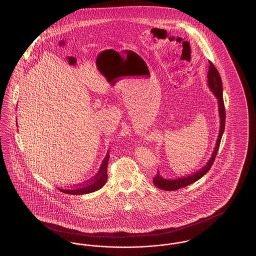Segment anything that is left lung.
Segmentation results:
<instances>
[{
	"label": "left lung",
	"instance_id": "8db88e82",
	"mask_svg": "<svg viewBox=\"0 0 256 256\" xmlns=\"http://www.w3.org/2000/svg\"><path fill=\"white\" fill-rule=\"evenodd\" d=\"M207 86H208L209 90L214 94V96L218 100V110H219L218 112H219L220 118L219 134H218V138H217L216 144L214 146L213 152L211 154V158H209L206 164L200 170H196L192 174L182 176V178H174V180L165 178L160 174L159 170H158V174L154 178V183L156 187H158L162 190H165V191L178 190V189H180L182 187L188 186V185L195 182L196 180H198L211 168V166H212V164L215 160V158L217 156L220 143V140H222V136L224 132L226 111H224V98H222V78L220 76L219 72L217 71V69L215 68V66L213 65V63L211 61H209V67H208V72H207Z\"/></svg>",
	"mask_w": 256,
	"mask_h": 256
}]
</instances>
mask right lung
I'll use <instances>...</instances> for the list:
<instances>
[{
	"instance_id": "1",
	"label": "right lung",
	"mask_w": 256,
	"mask_h": 256,
	"mask_svg": "<svg viewBox=\"0 0 256 256\" xmlns=\"http://www.w3.org/2000/svg\"><path fill=\"white\" fill-rule=\"evenodd\" d=\"M110 160V154L108 152L106 158L102 160L100 169L97 172V174L88 182L84 183V185H80V187L74 188V189H63V188H58V190L69 195H84V194H89L93 193L95 191H98V189L102 188L104 185L108 180V164Z\"/></svg>"
}]
</instances>
